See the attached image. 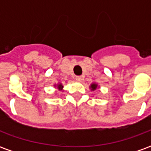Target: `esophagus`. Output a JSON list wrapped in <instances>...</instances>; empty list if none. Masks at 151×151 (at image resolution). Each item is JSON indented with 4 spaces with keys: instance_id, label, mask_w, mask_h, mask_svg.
Listing matches in <instances>:
<instances>
[{
    "instance_id": "obj_1",
    "label": "esophagus",
    "mask_w": 151,
    "mask_h": 151,
    "mask_svg": "<svg viewBox=\"0 0 151 151\" xmlns=\"http://www.w3.org/2000/svg\"><path fill=\"white\" fill-rule=\"evenodd\" d=\"M82 78H82V76H76L75 77V80L76 81H78V82H81L82 80Z\"/></svg>"
}]
</instances>
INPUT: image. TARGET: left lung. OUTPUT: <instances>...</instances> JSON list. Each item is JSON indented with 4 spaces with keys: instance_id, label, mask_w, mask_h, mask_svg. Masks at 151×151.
Returning a JSON list of instances; mask_svg holds the SVG:
<instances>
[{
    "instance_id": "left-lung-1",
    "label": "left lung",
    "mask_w": 151,
    "mask_h": 151,
    "mask_svg": "<svg viewBox=\"0 0 151 151\" xmlns=\"http://www.w3.org/2000/svg\"><path fill=\"white\" fill-rule=\"evenodd\" d=\"M91 87V90H93V91H94V90H95V89H96V87H97V85H96V84H92Z\"/></svg>"
}]
</instances>
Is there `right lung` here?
<instances>
[{"mask_svg": "<svg viewBox=\"0 0 151 151\" xmlns=\"http://www.w3.org/2000/svg\"><path fill=\"white\" fill-rule=\"evenodd\" d=\"M62 87H63V86H61V85H59V86H58V88H62Z\"/></svg>", "mask_w": 151, "mask_h": 151, "instance_id": "1", "label": "right lung"}]
</instances>
